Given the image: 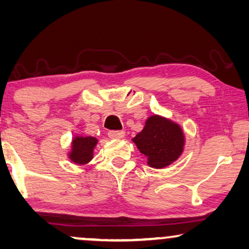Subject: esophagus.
Here are the masks:
<instances>
[{
	"label": "esophagus",
	"instance_id": "esophagus-1",
	"mask_svg": "<svg viewBox=\"0 0 249 249\" xmlns=\"http://www.w3.org/2000/svg\"><path fill=\"white\" fill-rule=\"evenodd\" d=\"M108 137L112 139H121L124 137V130H111V131H108Z\"/></svg>",
	"mask_w": 249,
	"mask_h": 249
}]
</instances>
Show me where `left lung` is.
Returning a JSON list of instances; mask_svg holds the SVG:
<instances>
[{"instance_id": "obj_1", "label": "left lung", "mask_w": 249, "mask_h": 249, "mask_svg": "<svg viewBox=\"0 0 249 249\" xmlns=\"http://www.w3.org/2000/svg\"><path fill=\"white\" fill-rule=\"evenodd\" d=\"M132 142L147 158L149 166L162 169L182 154L185 135L178 124L154 114L146 120L144 129L132 138Z\"/></svg>"}]
</instances>
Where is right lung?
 Listing matches in <instances>:
<instances>
[{
	"label": "right lung",
	"mask_w": 249,
	"mask_h": 249,
	"mask_svg": "<svg viewBox=\"0 0 249 249\" xmlns=\"http://www.w3.org/2000/svg\"><path fill=\"white\" fill-rule=\"evenodd\" d=\"M97 144V139L91 136H76L71 142L69 159L76 164H87L93 159L94 148Z\"/></svg>",
	"instance_id": "add662e5"
}]
</instances>
